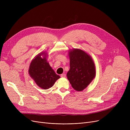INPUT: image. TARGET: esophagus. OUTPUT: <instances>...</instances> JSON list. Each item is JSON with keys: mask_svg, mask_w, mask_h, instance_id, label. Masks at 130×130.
I'll return each mask as SVG.
<instances>
[{"mask_svg": "<svg viewBox=\"0 0 130 130\" xmlns=\"http://www.w3.org/2000/svg\"><path fill=\"white\" fill-rule=\"evenodd\" d=\"M60 77H66V75L65 74H63L60 75Z\"/></svg>", "mask_w": 130, "mask_h": 130, "instance_id": "obj_1", "label": "esophagus"}]
</instances>
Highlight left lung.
<instances>
[{
    "label": "left lung",
    "instance_id": "8db88e82",
    "mask_svg": "<svg viewBox=\"0 0 130 130\" xmlns=\"http://www.w3.org/2000/svg\"><path fill=\"white\" fill-rule=\"evenodd\" d=\"M69 56L70 70L67 73V78L74 90L82 91L95 76V64L91 57L82 50H73Z\"/></svg>",
    "mask_w": 130,
    "mask_h": 130
}]
</instances>
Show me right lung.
Masks as SVG:
<instances>
[{
    "label": "right lung",
    "instance_id": "obj_1",
    "mask_svg": "<svg viewBox=\"0 0 130 130\" xmlns=\"http://www.w3.org/2000/svg\"><path fill=\"white\" fill-rule=\"evenodd\" d=\"M43 55V58L41 57ZM45 52L41 53L34 58L30 63L29 74L31 77L40 88L47 90L52 87L60 78L47 61Z\"/></svg>",
    "mask_w": 130,
    "mask_h": 130
}]
</instances>
